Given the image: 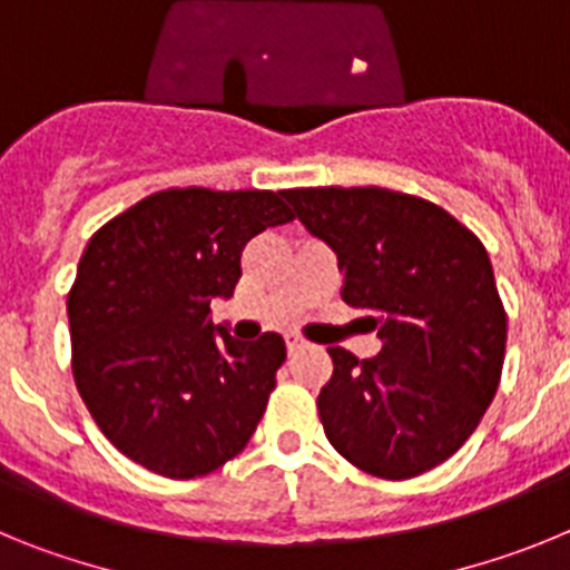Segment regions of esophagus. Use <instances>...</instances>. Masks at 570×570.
<instances>
[{
	"mask_svg": "<svg viewBox=\"0 0 570 570\" xmlns=\"http://www.w3.org/2000/svg\"><path fill=\"white\" fill-rule=\"evenodd\" d=\"M285 345H288V354H296V351H302V347H305V342H302L299 336H288V340H285Z\"/></svg>",
	"mask_w": 570,
	"mask_h": 570,
	"instance_id": "34e87169",
	"label": "esophagus"
}]
</instances>
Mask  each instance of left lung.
Masks as SVG:
<instances>
[{
  "label": "left lung",
  "instance_id": "left-lung-1",
  "mask_svg": "<svg viewBox=\"0 0 570 570\" xmlns=\"http://www.w3.org/2000/svg\"><path fill=\"white\" fill-rule=\"evenodd\" d=\"M334 248L342 299L365 308L382 351L328 347L316 396L331 445L382 480H411L454 456L485 416L505 362L508 314L485 245L422 196L387 188L282 190Z\"/></svg>",
  "mask_w": 570,
  "mask_h": 570
}]
</instances>
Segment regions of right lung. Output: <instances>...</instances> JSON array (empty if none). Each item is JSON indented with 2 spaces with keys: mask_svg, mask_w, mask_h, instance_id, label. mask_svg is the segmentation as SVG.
Wrapping results in <instances>:
<instances>
[{
  "mask_svg": "<svg viewBox=\"0 0 570 570\" xmlns=\"http://www.w3.org/2000/svg\"><path fill=\"white\" fill-rule=\"evenodd\" d=\"M291 219L282 190L168 188L90 236L68 294L70 365L119 454L194 480L248 445L285 342L216 337L210 302L234 294L245 245Z\"/></svg>",
  "mask_w": 570,
  "mask_h": 570,
  "instance_id": "right-lung-1",
  "label": "right lung"
}]
</instances>
